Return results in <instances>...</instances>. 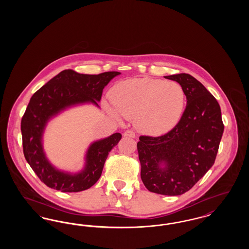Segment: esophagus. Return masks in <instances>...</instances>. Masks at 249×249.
Listing matches in <instances>:
<instances>
[{"label":"esophagus","instance_id":"1","mask_svg":"<svg viewBox=\"0 0 249 249\" xmlns=\"http://www.w3.org/2000/svg\"><path fill=\"white\" fill-rule=\"evenodd\" d=\"M124 136L130 137V138H134V137L136 136V134H135L134 131H132L131 130H127L124 132Z\"/></svg>","mask_w":249,"mask_h":249}]
</instances>
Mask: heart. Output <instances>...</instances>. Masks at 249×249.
<instances>
[{
    "label": "heart",
    "instance_id": "1",
    "mask_svg": "<svg viewBox=\"0 0 249 249\" xmlns=\"http://www.w3.org/2000/svg\"><path fill=\"white\" fill-rule=\"evenodd\" d=\"M118 113L134 119L136 128L148 135H162L173 130L182 119L187 96L177 81L133 78L119 82L110 90Z\"/></svg>",
    "mask_w": 249,
    "mask_h": 249
}]
</instances>
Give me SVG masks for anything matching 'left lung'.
I'll list each match as a JSON object with an SVG mask.
<instances>
[{"mask_svg":"<svg viewBox=\"0 0 249 249\" xmlns=\"http://www.w3.org/2000/svg\"><path fill=\"white\" fill-rule=\"evenodd\" d=\"M164 77L184 88L187 107L173 130L158 137L141 135L137 150L145 188L177 196L189 191L213 166L224 124L217 101L196 78L188 73Z\"/></svg>","mask_w":249,"mask_h":249,"instance_id":"8db88e82","label":"left lung"}]
</instances>
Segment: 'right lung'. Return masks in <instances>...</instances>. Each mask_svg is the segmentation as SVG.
I'll use <instances>...</instances> for the list:
<instances>
[{"label": "right lung", "instance_id": "obj_1", "mask_svg": "<svg viewBox=\"0 0 249 249\" xmlns=\"http://www.w3.org/2000/svg\"><path fill=\"white\" fill-rule=\"evenodd\" d=\"M119 73L83 74L71 69L64 70L31 98L21 119L24 156L36 176L49 188L78 192L89 189L101 178L107 156L121 139L120 133L93 142L88 150L85 169L76 175L59 172L48 162L43 151L42 135L48 120L66 107L83 103L99 107L105 87Z\"/></svg>", "mask_w": 249, "mask_h": 249}]
</instances>
